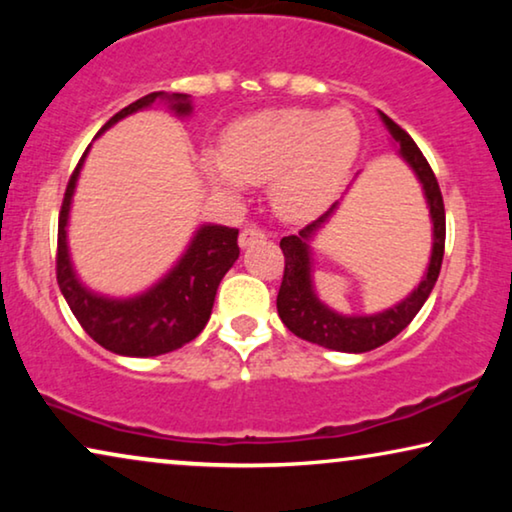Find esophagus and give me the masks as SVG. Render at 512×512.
<instances>
[{"label": "esophagus", "mask_w": 512, "mask_h": 512, "mask_svg": "<svg viewBox=\"0 0 512 512\" xmlns=\"http://www.w3.org/2000/svg\"><path fill=\"white\" fill-rule=\"evenodd\" d=\"M263 240H265V233H263L261 228H256V226L244 228L242 233H240V247H251V244L263 242Z\"/></svg>", "instance_id": "esophagus-1"}]
</instances>
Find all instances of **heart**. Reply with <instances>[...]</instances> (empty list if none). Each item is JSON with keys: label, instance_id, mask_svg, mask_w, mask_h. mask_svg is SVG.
I'll return each mask as SVG.
<instances>
[{"label": "heart", "instance_id": "heart-1", "mask_svg": "<svg viewBox=\"0 0 512 512\" xmlns=\"http://www.w3.org/2000/svg\"><path fill=\"white\" fill-rule=\"evenodd\" d=\"M359 146L361 128L347 109H265L230 125L223 151H205L202 167L230 195L270 181L275 212L305 221L338 195Z\"/></svg>", "mask_w": 512, "mask_h": 512}]
</instances>
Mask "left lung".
Instances as JSON below:
<instances>
[{
    "instance_id": "1",
    "label": "left lung",
    "mask_w": 512,
    "mask_h": 512,
    "mask_svg": "<svg viewBox=\"0 0 512 512\" xmlns=\"http://www.w3.org/2000/svg\"><path fill=\"white\" fill-rule=\"evenodd\" d=\"M382 123L398 144V153H401L405 163L412 167L417 174L419 184L424 188L426 205H429V214L433 221V247L429 268H426L422 282L417 289L405 296L401 303L389 307V310L366 314V317H347L331 310L319 300L314 293L312 284V254H310V240L319 233V228L328 221L338 202L328 209L324 216L305 226L298 235L282 237L279 247L284 254V279L277 293V312L284 326L289 328L293 335L303 338L314 345H321L326 349H335V352H370V349L384 345V342L394 340L417 312L422 310L426 298L431 296L436 279L440 275V265H443L445 254V205L443 193H440L438 179L433 174L431 165L419 151V146L412 142V137L405 132L401 125H396L387 114L380 111Z\"/></svg>"
}]
</instances>
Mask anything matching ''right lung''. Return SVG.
<instances>
[{"instance_id":"obj_1","label":"right lung","mask_w":512,"mask_h":512,"mask_svg":"<svg viewBox=\"0 0 512 512\" xmlns=\"http://www.w3.org/2000/svg\"><path fill=\"white\" fill-rule=\"evenodd\" d=\"M156 100H165L177 116H188L193 111L188 95L149 93L128 104L116 116H111L100 132L139 109L151 107ZM86 153L69 177L60 209L58 265H55V270H58L62 296H65L74 317L79 319L83 331L109 352L121 356H158L174 352V349L198 338L209 321L216 289H219L223 275L233 268L237 256H240L237 228L214 226V223L200 226L177 265L158 284H153L139 296L107 298L93 293L76 277L67 247L69 209H72V195Z\"/></svg>"}]
</instances>
